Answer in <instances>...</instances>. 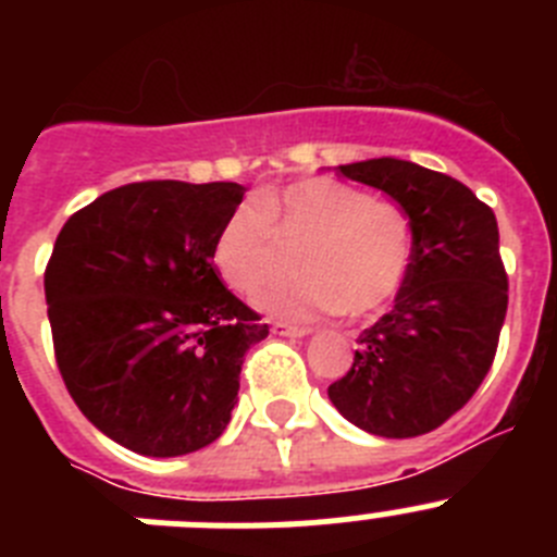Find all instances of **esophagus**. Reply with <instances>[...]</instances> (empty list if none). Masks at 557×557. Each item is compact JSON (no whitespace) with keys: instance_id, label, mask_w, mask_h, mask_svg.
<instances>
[{"instance_id":"esophagus-1","label":"esophagus","mask_w":557,"mask_h":557,"mask_svg":"<svg viewBox=\"0 0 557 557\" xmlns=\"http://www.w3.org/2000/svg\"><path fill=\"white\" fill-rule=\"evenodd\" d=\"M273 332L275 334H287V337H304V334H309V329L307 326H295V323L273 321Z\"/></svg>"}]
</instances>
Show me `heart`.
<instances>
[{
	"instance_id": "1",
	"label": "heart",
	"mask_w": 557,
	"mask_h": 557,
	"mask_svg": "<svg viewBox=\"0 0 557 557\" xmlns=\"http://www.w3.org/2000/svg\"><path fill=\"white\" fill-rule=\"evenodd\" d=\"M278 243H301L289 282L262 295V309L282 318L339 312L366 318L401 289L412 262V220L393 200L334 178H301L256 191L223 220L211 264L239 295H256L275 264Z\"/></svg>"
}]
</instances>
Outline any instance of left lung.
Segmentation results:
<instances>
[{"label": "left lung", "instance_id": "8db88e82", "mask_svg": "<svg viewBox=\"0 0 557 557\" xmlns=\"http://www.w3.org/2000/svg\"><path fill=\"white\" fill-rule=\"evenodd\" d=\"M339 175L410 214L412 262L396 307L359 334L329 398L371 435H424L466 407L494 366L508 312L496 218L469 186L412 161H357Z\"/></svg>", "mask_w": 557, "mask_h": 557}]
</instances>
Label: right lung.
<instances>
[{"label":"right lung","instance_id":"add662e5","mask_svg":"<svg viewBox=\"0 0 557 557\" xmlns=\"http://www.w3.org/2000/svg\"><path fill=\"white\" fill-rule=\"evenodd\" d=\"M245 186L139 181L66 220L44 273L58 371L83 416L147 457L214 444L268 323L211 264Z\"/></svg>","mask_w":557,"mask_h":557}]
</instances>
